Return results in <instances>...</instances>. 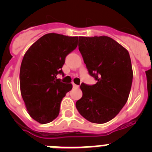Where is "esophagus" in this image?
<instances>
[{"mask_svg":"<svg viewBox=\"0 0 152 152\" xmlns=\"http://www.w3.org/2000/svg\"><path fill=\"white\" fill-rule=\"evenodd\" d=\"M72 85H73V88H79V85H77V84H72Z\"/></svg>","mask_w":152,"mask_h":152,"instance_id":"1","label":"esophagus"}]
</instances>
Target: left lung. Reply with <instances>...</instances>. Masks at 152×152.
I'll list each match as a JSON object with an SVG mask.
<instances>
[{"label":"left lung","instance_id":"left-lung-1","mask_svg":"<svg viewBox=\"0 0 152 152\" xmlns=\"http://www.w3.org/2000/svg\"><path fill=\"white\" fill-rule=\"evenodd\" d=\"M78 39V49L88 73L96 83L80 84L83 95L76 102V108L91 123H107L128 100L133 77L129 54L108 36H79Z\"/></svg>","mask_w":152,"mask_h":152}]
</instances>
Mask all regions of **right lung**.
Here are the masks:
<instances>
[{
  "mask_svg": "<svg viewBox=\"0 0 152 152\" xmlns=\"http://www.w3.org/2000/svg\"><path fill=\"white\" fill-rule=\"evenodd\" d=\"M77 36L48 33L25 53L20 71V91L29 116L41 124L53 121L72 84L56 77L62 72L65 58L77 46Z\"/></svg>",
  "mask_w": 152,
  "mask_h": 152,
  "instance_id": "add662e5",
  "label": "right lung"
}]
</instances>
